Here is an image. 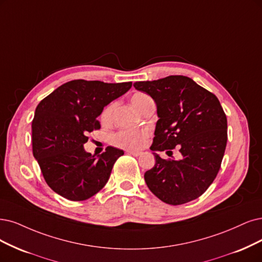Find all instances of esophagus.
<instances>
[{"label":"esophagus","instance_id":"34e87169","mask_svg":"<svg viewBox=\"0 0 262 262\" xmlns=\"http://www.w3.org/2000/svg\"><path fill=\"white\" fill-rule=\"evenodd\" d=\"M127 152L128 154H130V156H134V157H139L140 154H141V152H139V151H133V150H128V151H126Z\"/></svg>","mask_w":262,"mask_h":262}]
</instances>
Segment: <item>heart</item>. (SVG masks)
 Here are the masks:
<instances>
[{
	"instance_id": "1",
	"label": "heart",
	"mask_w": 262,
	"mask_h": 262,
	"mask_svg": "<svg viewBox=\"0 0 262 262\" xmlns=\"http://www.w3.org/2000/svg\"><path fill=\"white\" fill-rule=\"evenodd\" d=\"M151 99V97L144 93H135L132 98V104L135 109L140 112L143 106L146 105ZM113 103L106 104L100 113V122L103 124L109 123L111 120V115L113 111ZM149 137V133L147 130H119L113 134L110 141L113 146L128 149V150H138L142 148Z\"/></svg>"
}]
</instances>
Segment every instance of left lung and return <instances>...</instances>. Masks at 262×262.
Masks as SVG:
<instances>
[{
	"label": "left lung",
	"mask_w": 262,
	"mask_h": 262,
	"mask_svg": "<svg viewBox=\"0 0 262 262\" xmlns=\"http://www.w3.org/2000/svg\"><path fill=\"white\" fill-rule=\"evenodd\" d=\"M134 87L157 103L159 121L150 149L168 154L177 146L182 156L175 161L153 153L156 165L144 173L148 188L169 205L200 198L215 180L227 146V116L218 98L183 75Z\"/></svg>",
	"instance_id": "1"
}]
</instances>
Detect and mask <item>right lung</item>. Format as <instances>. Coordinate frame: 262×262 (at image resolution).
I'll use <instances>...</instances> for the list:
<instances>
[{
	"instance_id": "1",
	"label": "right lung",
	"mask_w": 262,
	"mask_h": 262,
	"mask_svg": "<svg viewBox=\"0 0 262 262\" xmlns=\"http://www.w3.org/2000/svg\"><path fill=\"white\" fill-rule=\"evenodd\" d=\"M132 87V82L73 80L37 104L32 121V151L46 183L70 201H85L108 182L123 150L106 147L96 158L84 150L87 135L100 128L97 116Z\"/></svg>"
}]
</instances>
